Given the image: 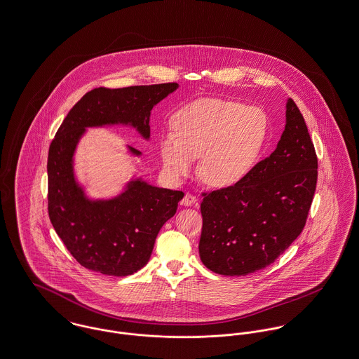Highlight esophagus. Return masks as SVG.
<instances>
[{"instance_id":"34e87169","label":"esophagus","mask_w":359,"mask_h":359,"mask_svg":"<svg viewBox=\"0 0 359 359\" xmlns=\"http://www.w3.org/2000/svg\"><path fill=\"white\" fill-rule=\"evenodd\" d=\"M196 196H194L192 194H190V192H187L186 195H184V198L182 199V206H192V205H195L196 203Z\"/></svg>"}]
</instances>
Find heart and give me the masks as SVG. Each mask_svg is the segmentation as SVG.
<instances>
[{"label": "heart", "instance_id": "obj_1", "mask_svg": "<svg viewBox=\"0 0 359 359\" xmlns=\"http://www.w3.org/2000/svg\"><path fill=\"white\" fill-rule=\"evenodd\" d=\"M175 133L160 140V156L173 177L198 175L215 189L243 182L256 165L269 137V118L256 107L224 99H201L172 118Z\"/></svg>", "mask_w": 359, "mask_h": 359}]
</instances>
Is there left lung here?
I'll return each mask as SVG.
<instances>
[{
	"mask_svg": "<svg viewBox=\"0 0 359 359\" xmlns=\"http://www.w3.org/2000/svg\"><path fill=\"white\" fill-rule=\"evenodd\" d=\"M317 183V156L302 114L286 103L274 151L238 184L203 194L202 263L229 276L266 269L302 232Z\"/></svg>",
	"mask_w": 359,
	"mask_h": 359,
	"instance_id": "obj_1",
	"label": "left lung"
}]
</instances>
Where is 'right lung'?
<instances>
[{"label":"right lung","mask_w":359,"mask_h":359,"mask_svg":"<svg viewBox=\"0 0 359 359\" xmlns=\"http://www.w3.org/2000/svg\"><path fill=\"white\" fill-rule=\"evenodd\" d=\"M179 84L96 88L85 93L58 128L48 149V215L67 251L88 270L127 276L150 259L156 237L172 218L182 191L131 179L111 199H90L74 176V153L88 127H134L150 137V111ZM133 156L142 153L127 147Z\"/></svg>","instance_id":"1"}]
</instances>
